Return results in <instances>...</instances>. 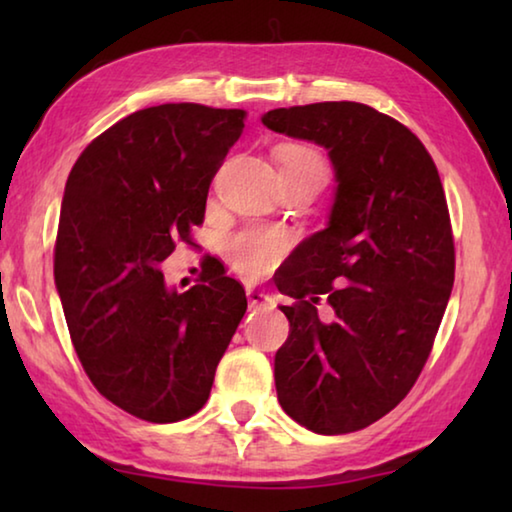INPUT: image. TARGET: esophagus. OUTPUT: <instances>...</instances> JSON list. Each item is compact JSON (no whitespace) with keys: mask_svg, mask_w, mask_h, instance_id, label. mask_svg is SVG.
Masks as SVG:
<instances>
[{"mask_svg":"<svg viewBox=\"0 0 512 512\" xmlns=\"http://www.w3.org/2000/svg\"><path fill=\"white\" fill-rule=\"evenodd\" d=\"M246 296H248V307H250V309H266V307H273V298L268 296V293H264V291L248 289Z\"/></svg>","mask_w":512,"mask_h":512,"instance_id":"esophagus-1","label":"esophagus"}]
</instances>
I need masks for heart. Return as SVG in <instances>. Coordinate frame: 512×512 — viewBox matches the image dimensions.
Masks as SVG:
<instances>
[{
	"mask_svg": "<svg viewBox=\"0 0 512 512\" xmlns=\"http://www.w3.org/2000/svg\"><path fill=\"white\" fill-rule=\"evenodd\" d=\"M280 164V176L293 180H314L325 183L327 160L311 144H282L275 153ZM289 248V237L277 228H246L228 241V259L232 268L248 280L266 275L280 262Z\"/></svg>",
	"mask_w": 512,
	"mask_h": 512,
	"instance_id": "heart-1",
	"label": "heart"
}]
</instances>
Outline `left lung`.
<instances>
[{
    "instance_id": "obj_1",
    "label": "left lung",
    "mask_w": 512,
    "mask_h": 512,
    "mask_svg": "<svg viewBox=\"0 0 512 512\" xmlns=\"http://www.w3.org/2000/svg\"><path fill=\"white\" fill-rule=\"evenodd\" d=\"M262 121L323 144L339 180L329 225L277 284L293 298L282 307L291 327L275 354L277 400L323 436L366 429L409 395L452 296L456 250L436 162L366 103L277 108Z\"/></svg>"
}]
</instances>
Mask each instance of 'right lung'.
I'll use <instances>...</instances> for the list:
<instances>
[{
  "label": "right lung",
  "instance_id": "add662e5",
  "mask_svg": "<svg viewBox=\"0 0 512 512\" xmlns=\"http://www.w3.org/2000/svg\"><path fill=\"white\" fill-rule=\"evenodd\" d=\"M246 110L162 103L119 119L69 171L54 277L69 339L94 388L146 422L203 409L246 314V291L216 271L167 291L160 262L194 246L212 178Z\"/></svg>",
  "mask_w": 512,
  "mask_h": 512
}]
</instances>
